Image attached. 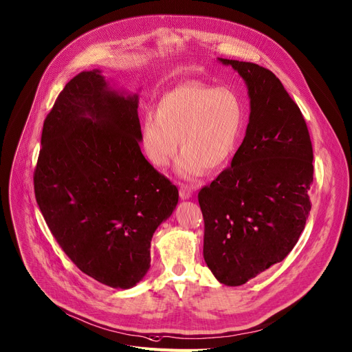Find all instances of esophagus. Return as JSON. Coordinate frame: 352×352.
<instances>
[{
  "label": "esophagus",
  "instance_id": "esophagus-1",
  "mask_svg": "<svg viewBox=\"0 0 352 352\" xmlns=\"http://www.w3.org/2000/svg\"><path fill=\"white\" fill-rule=\"evenodd\" d=\"M179 195H180V199H189L193 195V188H192V186H188V184H182Z\"/></svg>",
  "mask_w": 352,
  "mask_h": 352
}]
</instances>
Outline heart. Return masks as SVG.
Listing matches in <instances>:
<instances>
[{"mask_svg": "<svg viewBox=\"0 0 352 352\" xmlns=\"http://www.w3.org/2000/svg\"><path fill=\"white\" fill-rule=\"evenodd\" d=\"M243 125L244 105L234 89L200 80L186 82L160 98L156 112L144 115L142 148L153 166L163 169L182 143L177 172L183 177H196L230 160Z\"/></svg>", "mask_w": 352, "mask_h": 352, "instance_id": "b5f03b06", "label": "heart"}]
</instances>
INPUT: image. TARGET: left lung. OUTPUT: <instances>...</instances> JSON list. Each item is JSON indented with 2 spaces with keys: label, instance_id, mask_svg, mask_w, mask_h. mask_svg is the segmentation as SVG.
<instances>
[{
  "label": "left lung",
  "instance_id": "obj_1",
  "mask_svg": "<svg viewBox=\"0 0 352 352\" xmlns=\"http://www.w3.org/2000/svg\"><path fill=\"white\" fill-rule=\"evenodd\" d=\"M245 80L250 119L232 166L199 192L203 257L226 285H241L293 250L311 210L313 144L280 79L253 62L219 58Z\"/></svg>",
  "mask_w": 352,
  "mask_h": 352
}]
</instances>
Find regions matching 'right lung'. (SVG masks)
Segmentation results:
<instances>
[{
	"label": "right lung",
	"mask_w": 352,
	"mask_h": 352,
	"mask_svg": "<svg viewBox=\"0 0 352 352\" xmlns=\"http://www.w3.org/2000/svg\"><path fill=\"white\" fill-rule=\"evenodd\" d=\"M138 96L80 72L47 115L34 192L52 236L82 273L131 288L151 267V241L179 200L139 146Z\"/></svg>",
	"instance_id": "right-lung-1"
}]
</instances>
